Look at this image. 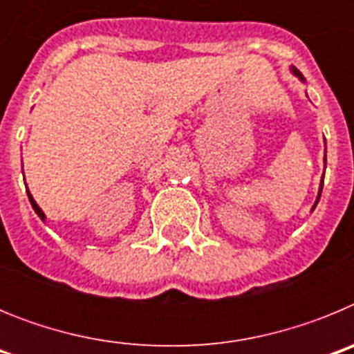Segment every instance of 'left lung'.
Masks as SVG:
<instances>
[{
    "instance_id": "left-lung-1",
    "label": "left lung",
    "mask_w": 354,
    "mask_h": 354,
    "mask_svg": "<svg viewBox=\"0 0 354 354\" xmlns=\"http://www.w3.org/2000/svg\"><path fill=\"white\" fill-rule=\"evenodd\" d=\"M290 72H292V76H296L299 81H303V83H305V77H303V74L298 71V68H296V67H290ZM324 165H326V156H324ZM323 183H324V174H323V179H321V184H319L317 198H315V204L312 205V211H314L315 205H317V202H319V198H321V192H323Z\"/></svg>"
}]
</instances>
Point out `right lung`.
<instances>
[{
	"label": "right lung",
	"mask_w": 354,
	"mask_h": 354,
	"mask_svg": "<svg viewBox=\"0 0 354 354\" xmlns=\"http://www.w3.org/2000/svg\"><path fill=\"white\" fill-rule=\"evenodd\" d=\"M28 198H30V204H31V207L35 209V212H37V214H39V218H40V220H42V221H46V214H44V211H42V209L39 207V204H37V202H35V198H33V196H31L30 189H28Z\"/></svg>",
	"instance_id": "obj_1"
}]
</instances>
